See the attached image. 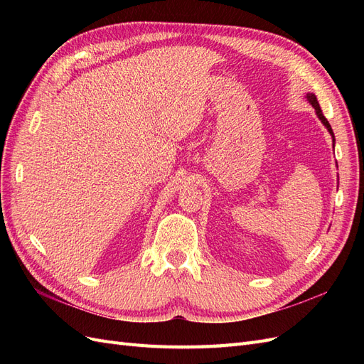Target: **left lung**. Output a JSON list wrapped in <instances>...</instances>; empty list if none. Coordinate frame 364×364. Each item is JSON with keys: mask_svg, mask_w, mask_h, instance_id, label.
I'll list each match as a JSON object with an SVG mask.
<instances>
[{"mask_svg": "<svg viewBox=\"0 0 364 364\" xmlns=\"http://www.w3.org/2000/svg\"><path fill=\"white\" fill-rule=\"evenodd\" d=\"M306 100L310 102V103H311V106L316 109V114H317L318 119L322 121L323 126L328 129L329 134H331V136H333V141H336V139H334V132H333V129H331V124L328 123V119H326V118H325V115L322 114V109H321V106H318V102H317L316 95H314V94H311V92H310V94H306Z\"/></svg>", "mask_w": 364, "mask_h": 364, "instance_id": "8db88e82", "label": "left lung"}]
</instances>
